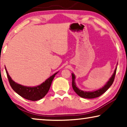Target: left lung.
<instances>
[{
	"label": "left lung",
	"instance_id": "obj_1",
	"mask_svg": "<svg viewBox=\"0 0 127 127\" xmlns=\"http://www.w3.org/2000/svg\"><path fill=\"white\" fill-rule=\"evenodd\" d=\"M116 69L117 68L115 69L114 73L112 75V77H111L108 82L104 86L103 88H100V90H98L97 91L94 92H86V91H83L77 87L76 86V84L75 83V76L73 73H72V88L74 90V91L79 96L83 98H86V99H93V98H96L97 97H99L100 96H101L102 94H103L104 92H105L108 90L110 87L112 86L113 84V81L115 80V75H116Z\"/></svg>",
	"mask_w": 127,
	"mask_h": 127
}]
</instances>
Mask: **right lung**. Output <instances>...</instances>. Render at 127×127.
I'll return each instance as SVG.
<instances>
[{
  "label": "right lung",
  "instance_id": "obj_1",
  "mask_svg": "<svg viewBox=\"0 0 127 127\" xmlns=\"http://www.w3.org/2000/svg\"><path fill=\"white\" fill-rule=\"evenodd\" d=\"M5 69L9 84L13 89V90L24 99L31 100V101H37V100L42 99L43 97H44L50 90L51 85L55 76L58 73H54L48 79H47L45 81V82H43L42 84L39 85V86L34 87H30L22 86V85L15 83L9 76L6 68H5Z\"/></svg>",
  "mask_w": 127,
  "mask_h": 127
}]
</instances>
